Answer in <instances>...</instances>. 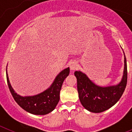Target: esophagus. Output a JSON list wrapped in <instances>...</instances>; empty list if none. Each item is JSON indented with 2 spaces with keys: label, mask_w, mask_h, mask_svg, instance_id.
I'll return each mask as SVG.
<instances>
[{
  "label": "esophagus",
  "mask_w": 132,
  "mask_h": 132,
  "mask_svg": "<svg viewBox=\"0 0 132 132\" xmlns=\"http://www.w3.org/2000/svg\"><path fill=\"white\" fill-rule=\"evenodd\" d=\"M78 68V65L75 61H73L70 64V69L71 71H75V70L77 69Z\"/></svg>",
  "instance_id": "esophagus-1"
}]
</instances>
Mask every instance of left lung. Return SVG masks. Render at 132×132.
Returning a JSON list of instances; mask_svg holds the SVG:
<instances>
[{"instance_id":"8db88e82","label":"left lung","mask_w":132,"mask_h":132,"mask_svg":"<svg viewBox=\"0 0 132 132\" xmlns=\"http://www.w3.org/2000/svg\"><path fill=\"white\" fill-rule=\"evenodd\" d=\"M77 90L80 102L85 109L94 113H100L109 109L120 100L127 85L126 59L124 54V70L122 80L119 84L102 87L95 85L81 71H75Z\"/></svg>"}]
</instances>
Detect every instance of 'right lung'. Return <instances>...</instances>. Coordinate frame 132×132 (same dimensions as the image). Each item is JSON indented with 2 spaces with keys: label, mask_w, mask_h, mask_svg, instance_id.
Segmentation results:
<instances>
[{
  "label": "right lung",
  "mask_w": 132,
  "mask_h": 132,
  "mask_svg": "<svg viewBox=\"0 0 132 132\" xmlns=\"http://www.w3.org/2000/svg\"><path fill=\"white\" fill-rule=\"evenodd\" d=\"M69 67L63 70L56 77L50 88L34 96H21L15 93L10 83L6 71L7 83L14 101L21 108L32 114L45 115L53 111L59 102L63 82L69 74Z\"/></svg>",
  "instance_id": "1"
}]
</instances>
